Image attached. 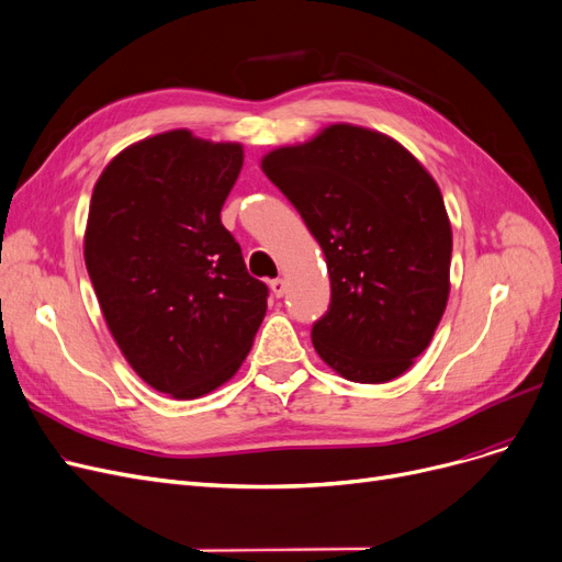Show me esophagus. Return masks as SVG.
<instances>
[{"instance_id": "esophagus-1", "label": "esophagus", "mask_w": 562, "mask_h": 562, "mask_svg": "<svg viewBox=\"0 0 562 562\" xmlns=\"http://www.w3.org/2000/svg\"><path fill=\"white\" fill-rule=\"evenodd\" d=\"M271 289H273V294H276L278 299H282L284 291H286V282H284L282 278H276V280H271Z\"/></svg>"}]
</instances>
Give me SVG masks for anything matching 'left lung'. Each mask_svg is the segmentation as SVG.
I'll return each mask as SVG.
<instances>
[{
    "label": "left lung",
    "mask_w": 562,
    "mask_h": 562,
    "mask_svg": "<svg viewBox=\"0 0 562 562\" xmlns=\"http://www.w3.org/2000/svg\"><path fill=\"white\" fill-rule=\"evenodd\" d=\"M261 169L328 263L316 353L356 383L404 374L448 303L452 232L441 190L402 144L349 124L271 151Z\"/></svg>",
    "instance_id": "8db88e82"
}]
</instances>
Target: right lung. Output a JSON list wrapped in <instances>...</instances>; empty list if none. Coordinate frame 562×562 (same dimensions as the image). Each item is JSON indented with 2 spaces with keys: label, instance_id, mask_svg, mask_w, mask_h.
I'll return each instance as SVG.
<instances>
[{
  "label": "right lung",
  "instance_id": "add662e5",
  "mask_svg": "<svg viewBox=\"0 0 562 562\" xmlns=\"http://www.w3.org/2000/svg\"><path fill=\"white\" fill-rule=\"evenodd\" d=\"M243 167L238 144L172 131L121 151L91 194L85 261L131 368L160 393L194 400L240 368L263 322L221 211Z\"/></svg>",
  "mask_w": 562,
  "mask_h": 562
}]
</instances>
